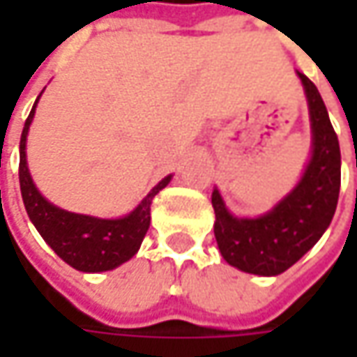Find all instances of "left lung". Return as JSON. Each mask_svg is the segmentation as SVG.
<instances>
[{
	"label": "left lung",
	"mask_w": 357,
	"mask_h": 357,
	"mask_svg": "<svg viewBox=\"0 0 357 357\" xmlns=\"http://www.w3.org/2000/svg\"><path fill=\"white\" fill-rule=\"evenodd\" d=\"M312 123V158L296 188L258 218L228 213L214 188V236L230 266L248 274L276 276L296 264L330 227L340 195V143L316 85L298 71Z\"/></svg>",
	"instance_id": "obj_1"
}]
</instances>
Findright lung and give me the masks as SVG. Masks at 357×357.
Wrapping results in <instances>:
<instances>
[{
  "label": "right lung",
  "mask_w": 357,
  "mask_h": 357,
  "mask_svg": "<svg viewBox=\"0 0 357 357\" xmlns=\"http://www.w3.org/2000/svg\"><path fill=\"white\" fill-rule=\"evenodd\" d=\"M37 101L25 121L20 143V186L25 211L37 232L69 266L81 272H105L121 266L139 250L151 225V202L158 190H162L171 183V174L165 176L144 197L143 202L123 218L107 220L57 208L55 204L43 199L41 192L35 188L25 158L27 130L33 121Z\"/></svg>",
  "instance_id": "obj_1"
}]
</instances>
